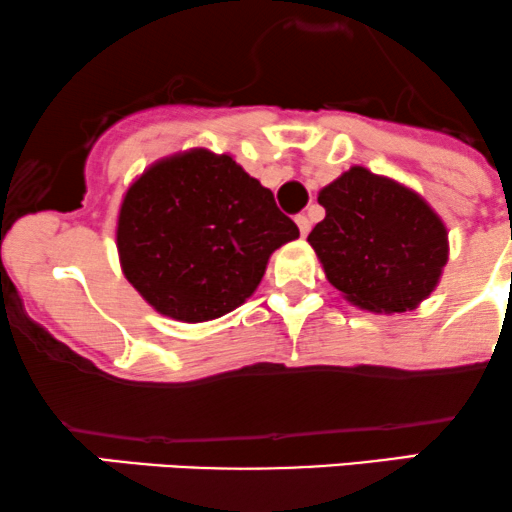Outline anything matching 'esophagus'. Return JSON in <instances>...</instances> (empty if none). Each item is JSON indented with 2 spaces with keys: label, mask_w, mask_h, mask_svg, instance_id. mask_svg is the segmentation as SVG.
<instances>
[{
  "label": "esophagus",
  "mask_w": 512,
  "mask_h": 512,
  "mask_svg": "<svg viewBox=\"0 0 512 512\" xmlns=\"http://www.w3.org/2000/svg\"><path fill=\"white\" fill-rule=\"evenodd\" d=\"M295 222H297V227H300L302 237H307L309 229H312V222H309V217H307V215H297Z\"/></svg>",
  "instance_id": "1"
}]
</instances>
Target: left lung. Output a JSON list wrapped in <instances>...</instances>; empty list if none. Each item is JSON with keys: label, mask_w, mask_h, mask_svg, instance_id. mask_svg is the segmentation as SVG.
<instances>
[{"label": "left lung", "mask_w": 512, "mask_h": 512, "mask_svg": "<svg viewBox=\"0 0 512 512\" xmlns=\"http://www.w3.org/2000/svg\"><path fill=\"white\" fill-rule=\"evenodd\" d=\"M326 217L309 232L326 280L355 307L411 312L440 283L447 227L404 183L350 166L319 191Z\"/></svg>", "instance_id": "8db88e82"}]
</instances>
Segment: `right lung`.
<instances>
[{"instance_id": "add662e5", "label": "right lung", "mask_w": 512, "mask_h": 512, "mask_svg": "<svg viewBox=\"0 0 512 512\" xmlns=\"http://www.w3.org/2000/svg\"><path fill=\"white\" fill-rule=\"evenodd\" d=\"M300 229L229 154L159 159L123 195L116 246L128 283L159 314L200 324L256 292L268 258Z\"/></svg>"}]
</instances>
